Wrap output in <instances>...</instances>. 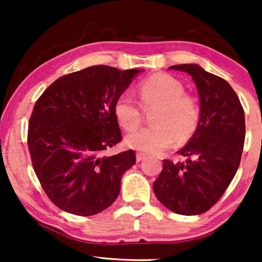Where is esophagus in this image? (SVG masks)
<instances>
[{
	"label": "esophagus",
	"instance_id": "esophagus-1",
	"mask_svg": "<svg viewBox=\"0 0 262 262\" xmlns=\"http://www.w3.org/2000/svg\"><path fill=\"white\" fill-rule=\"evenodd\" d=\"M145 159V154L143 152H137V155H136V160H137V162H141L142 160Z\"/></svg>",
	"mask_w": 262,
	"mask_h": 262
}]
</instances>
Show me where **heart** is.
Masks as SVG:
<instances>
[{
	"label": "heart",
	"mask_w": 262,
	"mask_h": 262,
	"mask_svg": "<svg viewBox=\"0 0 262 262\" xmlns=\"http://www.w3.org/2000/svg\"><path fill=\"white\" fill-rule=\"evenodd\" d=\"M138 95L145 110H155L151 112L152 125L139 128L127 137L131 148L155 154L169 148L174 142L184 144L195 134L202 108L198 99L185 92L180 80L168 74H155L139 83ZM113 112L126 131L135 130L142 123L141 106L127 93L118 96Z\"/></svg>",
	"instance_id": "obj_1"
}]
</instances>
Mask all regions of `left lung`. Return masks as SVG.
<instances>
[{
    "label": "left lung",
    "instance_id": "left-lung-1",
    "mask_svg": "<svg viewBox=\"0 0 262 262\" xmlns=\"http://www.w3.org/2000/svg\"><path fill=\"white\" fill-rule=\"evenodd\" d=\"M169 69L191 75L202 117L195 134L178 151L187 157L186 162L163 160L152 187L167 209L192 216L210 210L234 179L245 145V111L231 85L198 64H178Z\"/></svg>",
    "mask_w": 262,
    "mask_h": 262
}]
</instances>
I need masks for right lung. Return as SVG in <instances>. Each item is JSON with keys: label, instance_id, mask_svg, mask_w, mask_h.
Returning <instances> with one entry per match:
<instances>
[{"label": "right lung", "instance_id": "add662e5", "mask_svg": "<svg viewBox=\"0 0 262 262\" xmlns=\"http://www.w3.org/2000/svg\"><path fill=\"white\" fill-rule=\"evenodd\" d=\"M138 69L95 66L64 75L35 102L28 124L32 166L50 200L66 212L93 216L112 205L134 150L105 156L121 141L113 112Z\"/></svg>", "mask_w": 262, "mask_h": 262}]
</instances>
